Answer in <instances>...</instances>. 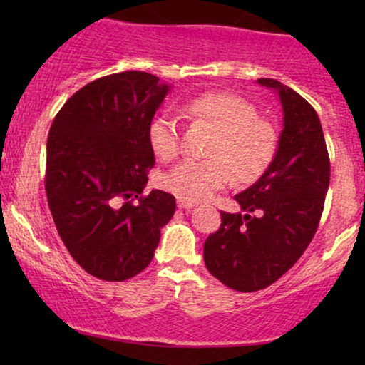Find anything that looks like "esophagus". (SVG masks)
<instances>
[{
    "label": "esophagus",
    "mask_w": 365,
    "mask_h": 365,
    "mask_svg": "<svg viewBox=\"0 0 365 365\" xmlns=\"http://www.w3.org/2000/svg\"><path fill=\"white\" fill-rule=\"evenodd\" d=\"M177 206L180 207V209H192V207H195L197 206V202L195 200H187V199H178V202H177Z\"/></svg>",
    "instance_id": "1"
}]
</instances>
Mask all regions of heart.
<instances>
[{
  "label": "heart",
  "instance_id": "1",
  "mask_svg": "<svg viewBox=\"0 0 365 365\" xmlns=\"http://www.w3.org/2000/svg\"><path fill=\"white\" fill-rule=\"evenodd\" d=\"M190 118L215 130L207 145L209 159H183L163 175L161 183L180 199L202 200L230 182V171L240 183L257 180L276 153L274 128L259 118L252 103L228 92H207L183 104ZM148 140L154 156L171 159L180 149L177 121L168 113L150 120Z\"/></svg>",
  "mask_w": 365,
  "mask_h": 365
}]
</instances>
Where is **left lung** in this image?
Wrapping results in <instances>:
<instances>
[{"mask_svg": "<svg viewBox=\"0 0 365 365\" xmlns=\"http://www.w3.org/2000/svg\"><path fill=\"white\" fill-rule=\"evenodd\" d=\"M278 94L283 130L273 161L235 195L242 212H221L204 244L215 278L237 292H257L300 259L319 225L329 187V156L319 116L300 94L274 78H257Z\"/></svg>", "mask_w": 365, "mask_h": 365, "instance_id": "8db88e82", "label": "left lung"}]
</instances>
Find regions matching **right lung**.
Returning a JSON list of instances; mask_svg holds the SVG:
<instances>
[{
	"label": "right lung",
	"instance_id": "add662e5",
	"mask_svg": "<svg viewBox=\"0 0 365 365\" xmlns=\"http://www.w3.org/2000/svg\"><path fill=\"white\" fill-rule=\"evenodd\" d=\"M170 89L148 72L108 75L75 92L49 130L44 185L54 225L78 266L104 282L144 271L175 215L171 194L142 195L156 163L148 128Z\"/></svg>",
	"mask_w": 365,
	"mask_h": 365
}]
</instances>
